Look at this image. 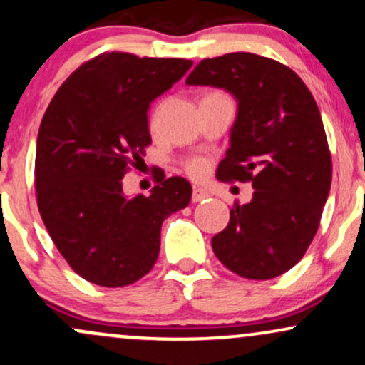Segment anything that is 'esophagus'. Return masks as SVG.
<instances>
[{
    "label": "esophagus",
    "mask_w": 365,
    "mask_h": 365,
    "mask_svg": "<svg viewBox=\"0 0 365 365\" xmlns=\"http://www.w3.org/2000/svg\"><path fill=\"white\" fill-rule=\"evenodd\" d=\"M207 197L209 194L206 190H202V188H194V192H192V202H202Z\"/></svg>",
    "instance_id": "obj_1"
}]
</instances>
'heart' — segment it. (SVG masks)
I'll list each match as a JSON object with an SVG mask.
<instances>
[{
    "label": "heart",
    "mask_w": 365,
    "mask_h": 365,
    "mask_svg": "<svg viewBox=\"0 0 365 365\" xmlns=\"http://www.w3.org/2000/svg\"><path fill=\"white\" fill-rule=\"evenodd\" d=\"M187 171L194 178H204L207 173V163L204 159H194V161L188 163Z\"/></svg>",
    "instance_id": "heart-1"
}]
</instances>
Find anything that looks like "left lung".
Returning <instances> with one entry per match:
<instances>
[{"label": "left lung", "instance_id": "left-lung-1", "mask_svg": "<svg viewBox=\"0 0 365 365\" xmlns=\"http://www.w3.org/2000/svg\"><path fill=\"white\" fill-rule=\"evenodd\" d=\"M187 86H211L237 99L220 180L252 182L247 204L212 237L216 257L247 279L287 273L311 245L331 187V154L321 113L293 70L252 53L207 58Z\"/></svg>", "mask_w": 365, "mask_h": 365}]
</instances>
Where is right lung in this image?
I'll use <instances>...</instances> for the list:
<instances>
[{
    "label": "right lung",
    "mask_w": 365,
    "mask_h": 365,
    "mask_svg": "<svg viewBox=\"0 0 365 365\" xmlns=\"http://www.w3.org/2000/svg\"><path fill=\"white\" fill-rule=\"evenodd\" d=\"M194 65L182 58L104 53L63 82L36 145L37 207L54 245L87 282L118 288L153 269L161 225L187 207L192 185L158 178L128 197L123 180L150 144L148 111Z\"/></svg>",
    "instance_id": "right-lung-1"
}]
</instances>
